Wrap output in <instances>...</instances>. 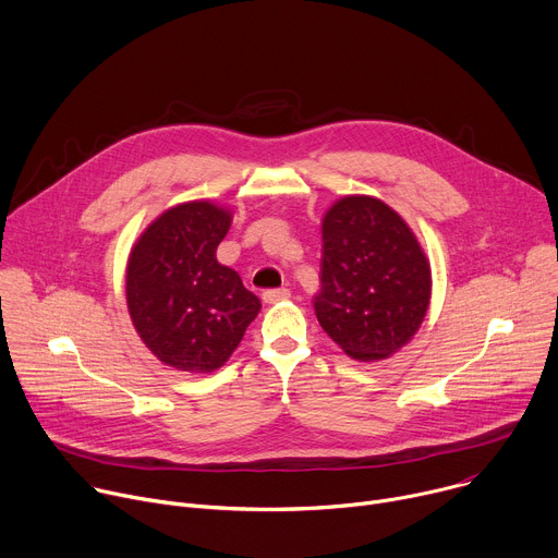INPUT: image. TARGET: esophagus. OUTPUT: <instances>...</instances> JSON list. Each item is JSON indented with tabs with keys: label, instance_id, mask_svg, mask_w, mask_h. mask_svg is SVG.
Wrapping results in <instances>:
<instances>
[{
	"label": "esophagus",
	"instance_id": "1",
	"mask_svg": "<svg viewBox=\"0 0 558 558\" xmlns=\"http://www.w3.org/2000/svg\"><path fill=\"white\" fill-rule=\"evenodd\" d=\"M289 295H291L289 289H269V291L263 293V300H265L267 304H276V302H280V300H287Z\"/></svg>",
	"mask_w": 558,
	"mask_h": 558
}]
</instances>
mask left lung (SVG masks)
<instances>
[{"label":"left lung","mask_w":558,"mask_h":558,"mask_svg":"<svg viewBox=\"0 0 558 558\" xmlns=\"http://www.w3.org/2000/svg\"><path fill=\"white\" fill-rule=\"evenodd\" d=\"M315 317L353 360H386L420 331L430 263L407 220L375 196L338 198L323 218Z\"/></svg>","instance_id":"obj_1"}]
</instances>
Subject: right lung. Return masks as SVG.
<instances>
[{
    "label": "right lung",
    "instance_id": "right-lung-1",
    "mask_svg": "<svg viewBox=\"0 0 558 558\" xmlns=\"http://www.w3.org/2000/svg\"><path fill=\"white\" fill-rule=\"evenodd\" d=\"M231 218L229 207L187 201L156 216L130 252L125 300L132 325L170 368H220L260 311L241 276L216 260Z\"/></svg>",
    "mask_w": 558,
    "mask_h": 558
}]
</instances>
